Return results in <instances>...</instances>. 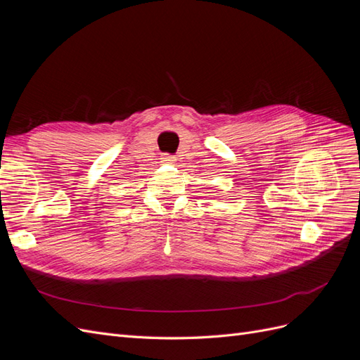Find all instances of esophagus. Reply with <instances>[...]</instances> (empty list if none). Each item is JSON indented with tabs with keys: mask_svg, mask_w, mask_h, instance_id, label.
Instances as JSON below:
<instances>
[{
	"mask_svg": "<svg viewBox=\"0 0 360 360\" xmlns=\"http://www.w3.org/2000/svg\"><path fill=\"white\" fill-rule=\"evenodd\" d=\"M162 162H165V163H174V162H176V158L169 156V155H165V156L162 158Z\"/></svg>",
	"mask_w": 360,
	"mask_h": 360,
	"instance_id": "esophagus-1",
	"label": "esophagus"
}]
</instances>
